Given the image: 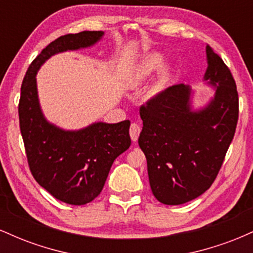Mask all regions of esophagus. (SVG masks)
Returning <instances> with one entry per match:
<instances>
[{
    "mask_svg": "<svg viewBox=\"0 0 253 253\" xmlns=\"http://www.w3.org/2000/svg\"><path fill=\"white\" fill-rule=\"evenodd\" d=\"M140 126H139L138 124H132L129 127V135H130V139H132L133 141H136L139 138V134H140Z\"/></svg>",
    "mask_w": 253,
    "mask_h": 253,
    "instance_id": "34e87169",
    "label": "esophagus"
}]
</instances>
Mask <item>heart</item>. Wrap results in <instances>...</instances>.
I'll return each instance as SVG.
<instances>
[{"mask_svg": "<svg viewBox=\"0 0 253 253\" xmlns=\"http://www.w3.org/2000/svg\"><path fill=\"white\" fill-rule=\"evenodd\" d=\"M162 57L159 54H151V56L145 58V60L141 64L140 71H139V80H145L147 76H150L152 72H155L157 69L161 66ZM165 78V72L162 75V80Z\"/></svg>", "mask_w": 253, "mask_h": 253, "instance_id": "1", "label": "heart"}]
</instances>
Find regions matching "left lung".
Instances as JSON below:
<instances>
[{"label": "left lung", "mask_w": 253, "mask_h": 253, "mask_svg": "<svg viewBox=\"0 0 253 253\" xmlns=\"http://www.w3.org/2000/svg\"><path fill=\"white\" fill-rule=\"evenodd\" d=\"M205 81L215 90L210 103L191 109L189 85L176 84L140 107L139 146L147 161L153 195L164 205L189 202L210 189L236 133L237 85L210 45Z\"/></svg>", "instance_id": "obj_1"}]
</instances>
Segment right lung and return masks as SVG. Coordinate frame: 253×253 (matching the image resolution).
<instances>
[{
  "label": "right lung",
  "instance_id": "add662e5",
  "mask_svg": "<svg viewBox=\"0 0 253 253\" xmlns=\"http://www.w3.org/2000/svg\"><path fill=\"white\" fill-rule=\"evenodd\" d=\"M103 34L84 31L59 37L32 62L22 81L19 120L30 170L43 189L69 205H86L100 195L113 162L130 146V123H95L78 130L59 128L43 117L36 76L53 54L89 47Z\"/></svg>",
  "mask_w": 253,
  "mask_h": 253
}]
</instances>
